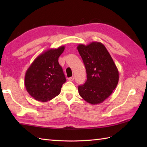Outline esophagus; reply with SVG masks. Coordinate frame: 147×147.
I'll use <instances>...</instances> for the list:
<instances>
[{"mask_svg": "<svg viewBox=\"0 0 147 147\" xmlns=\"http://www.w3.org/2000/svg\"><path fill=\"white\" fill-rule=\"evenodd\" d=\"M74 76H72L68 78V80L70 81V82H73V81H74Z\"/></svg>", "mask_w": 147, "mask_h": 147, "instance_id": "obj_1", "label": "esophagus"}]
</instances>
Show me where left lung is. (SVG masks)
Returning a JSON list of instances; mask_svg holds the SVG:
<instances>
[{"label": "left lung", "instance_id": "left-lung-1", "mask_svg": "<svg viewBox=\"0 0 147 147\" xmlns=\"http://www.w3.org/2000/svg\"><path fill=\"white\" fill-rule=\"evenodd\" d=\"M86 71L85 83L78 86L84 100L90 104H100L110 96L119 82V71L111 55L101 42H92L77 47Z\"/></svg>", "mask_w": 147, "mask_h": 147}]
</instances>
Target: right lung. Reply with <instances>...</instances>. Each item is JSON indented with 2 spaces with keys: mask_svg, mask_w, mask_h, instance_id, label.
Returning a JSON list of instances; mask_svg holds the SVG:
<instances>
[{
  "mask_svg": "<svg viewBox=\"0 0 147 147\" xmlns=\"http://www.w3.org/2000/svg\"><path fill=\"white\" fill-rule=\"evenodd\" d=\"M64 49V46H61L44 51L27 69L24 85L28 93L36 100L48 102L61 93L66 80L58 59Z\"/></svg>",
  "mask_w": 147,
  "mask_h": 147,
  "instance_id": "1",
  "label": "right lung"
}]
</instances>
